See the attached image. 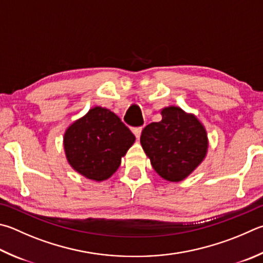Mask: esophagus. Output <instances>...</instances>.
I'll return each mask as SVG.
<instances>
[{"mask_svg":"<svg viewBox=\"0 0 263 263\" xmlns=\"http://www.w3.org/2000/svg\"><path fill=\"white\" fill-rule=\"evenodd\" d=\"M141 131H142V127H141V126H138V127H133V128H132V132L135 133L136 138H140Z\"/></svg>","mask_w":263,"mask_h":263,"instance_id":"obj_1","label":"esophagus"}]
</instances>
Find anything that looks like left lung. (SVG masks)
Here are the masks:
<instances>
[{
	"label": "left lung",
	"mask_w": 263,
	"mask_h": 263,
	"mask_svg": "<svg viewBox=\"0 0 263 263\" xmlns=\"http://www.w3.org/2000/svg\"><path fill=\"white\" fill-rule=\"evenodd\" d=\"M161 114L162 121L142 130L141 146L162 178L183 180L206 156L207 133L197 118L178 107L164 108Z\"/></svg>",
	"instance_id": "8db88e82"
}]
</instances>
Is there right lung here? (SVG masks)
I'll return each instance as SVG.
<instances>
[{
	"label": "right lung",
	"mask_w": 263,
	"mask_h": 263,
	"mask_svg": "<svg viewBox=\"0 0 263 263\" xmlns=\"http://www.w3.org/2000/svg\"><path fill=\"white\" fill-rule=\"evenodd\" d=\"M136 140L121 118L106 108L95 107L76 121L64 135V149L71 166L88 179H108L122 156Z\"/></svg>",
	"instance_id": "right-lung-1"
}]
</instances>
